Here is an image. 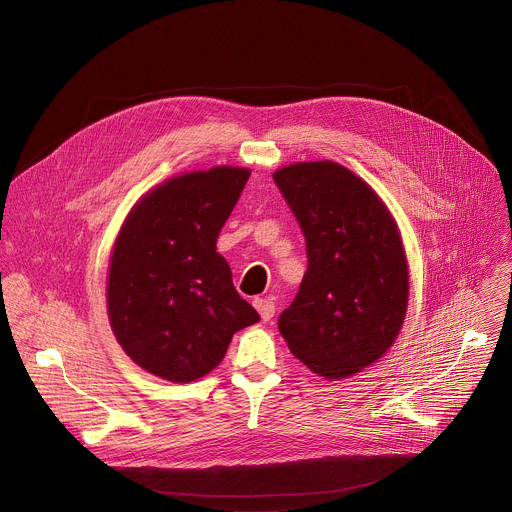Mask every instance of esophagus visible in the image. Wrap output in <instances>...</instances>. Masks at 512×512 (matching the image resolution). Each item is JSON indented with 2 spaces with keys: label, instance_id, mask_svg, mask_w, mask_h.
<instances>
[{
  "label": "esophagus",
  "instance_id": "1",
  "mask_svg": "<svg viewBox=\"0 0 512 512\" xmlns=\"http://www.w3.org/2000/svg\"><path fill=\"white\" fill-rule=\"evenodd\" d=\"M253 305H255V309L259 311V315H261L263 321H269V319L275 315V303H273V299H269V297H257V299L253 301Z\"/></svg>",
  "mask_w": 512,
  "mask_h": 512
}]
</instances>
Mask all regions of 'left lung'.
Segmentation results:
<instances>
[{
    "instance_id": "8db88e82",
    "label": "left lung",
    "mask_w": 512,
    "mask_h": 512,
    "mask_svg": "<svg viewBox=\"0 0 512 512\" xmlns=\"http://www.w3.org/2000/svg\"><path fill=\"white\" fill-rule=\"evenodd\" d=\"M273 181L307 249L279 331L311 372L358 374L388 352L406 317L410 283L396 221L360 177L331 160L289 164Z\"/></svg>"
}]
</instances>
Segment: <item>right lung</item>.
<instances>
[{"label":"right lung","instance_id":"1","mask_svg":"<svg viewBox=\"0 0 512 512\" xmlns=\"http://www.w3.org/2000/svg\"><path fill=\"white\" fill-rule=\"evenodd\" d=\"M251 173L239 166L181 175L146 193L110 257L108 317L142 370L177 384L221 364L235 331L259 321L237 293L217 237Z\"/></svg>","mask_w":512,"mask_h":512}]
</instances>
